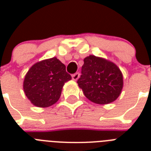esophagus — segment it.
I'll return each mask as SVG.
<instances>
[{
	"instance_id": "esophagus-1",
	"label": "esophagus",
	"mask_w": 151,
	"mask_h": 151,
	"mask_svg": "<svg viewBox=\"0 0 151 151\" xmlns=\"http://www.w3.org/2000/svg\"><path fill=\"white\" fill-rule=\"evenodd\" d=\"M79 76H80V73H73V75H72V79L73 81H77L79 78Z\"/></svg>"
}]
</instances>
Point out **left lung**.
<instances>
[{"mask_svg":"<svg viewBox=\"0 0 151 151\" xmlns=\"http://www.w3.org/2000/svg\"><path fill=\"white\" fill-rule=\"evenodd\" d=\"M78 86L90 101L108 104L117 99L123 88V76L116 64L100 57L84 59Z\"/></svg>","mask_w":151,"mask_h":151,"instance_id":"8db88e82","label":"left lung"}]
</instances>
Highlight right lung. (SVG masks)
Segmentation results:
<instances>
[{
	"mask_svg": "<svg viewBox=\"0 0 151 151\" xmlns=\"http://www.w3.org/2000/svg\"><path fill=\"white\" fill-rule=\"evenodd\" d=\"M71 80L66 66L53 57L37 63L25 76L23 89L27 97L38 107H48L59 100L64 84Z\"/></svg>",
	"mask_w": 151,
	"mask_h": 151,
	"instance_id": "1",
	"label": "right lung"
}]
</instances>
